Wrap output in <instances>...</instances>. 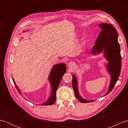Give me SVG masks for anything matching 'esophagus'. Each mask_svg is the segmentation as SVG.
I'll return each instance as SVG.
<instances>
[{
	"label": "esophagus",
	"mask_w": 128,
	"mask_h": 128,
	"mask_svg": "<svg viewBox=\"0 0 128 128\" xmlns=\"http://www.w3.org/2000/svg\"><path fill=\"white\" fill-rule=\"evenodd\" d=\"M75 66V63L73 62H70L68 63V66L69 68H72Z\"/></svg>",
	"instance_id": "esophagus-1"
}]
</instances>
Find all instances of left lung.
Instances as JSON below:
<instances>
[{
    "mask_svg": "<svg viewBox=\"0 0 128 128\" xmlns=\"http://www.w3.org/2000/svg\"><path fill=\"white\" fill-rule=\"evenodd\" d=\"M98 26L102 30L97 37L95 44L92 47L91 53L96 55L103 51L104 56L108 61V63L106 64L107 71L110 75V82L108 91L104 95V96L110 93L118 80L121 70L122 59L120 45L118 40V34L116 28L112 25L106 23L100 24ZM72 85L75 97L78 101L81 103L94 101L85 100L80 96L78 88V81L74 75H72Z\"/></svg>",
    "mask_w": 128,
    "mask_h": 128,
    "instance_id": "1",
    "label": "left lung"
}]
</instances>
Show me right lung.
Returning a JSON list of instances; mask_svg holds the SVG:
<instances>
[{
	"mask_svg": "<svg viewBox=\"0 0 128 128\" xmlns=\"http://www.w3.org/2000/svg\"><path fill=\"white\" fill-rule=\"evenodd\" d=\"M25 32V31H24ZM66 71V65L63 63L58 64L55 66H53V68L51 69L49 75L48 80L50 83L52 91L50 97L48 98L47 101L42 103V106H47L52 105L55 102L56 100V91L58 88L59 84L62 79V76L64 75ZM12 80L14 83L15 87L17 88L18 92L21 94V91L19 90L18 88L16 85L14 80L12 78Z\"/></svg>",
	"mask_w": 128,
	"mask_h": 128,
	"instance_id": "add662e5",
	"label": "right lung"
}]
</instances>
